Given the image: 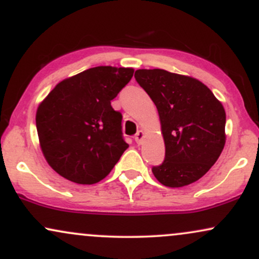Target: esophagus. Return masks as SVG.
<instances>
[{
  "instance_id": "1",
  "label": "esophagus",
  "mask_w": 259,
  "mask_h": 259,
  "mask_svg": "<svg viewBox=\"0 0 259 259\" xmlns=\"http://www.w3.org/2000/svg\"><path fill=\"white\" fill-rule=\"evenodd\" d=\"M144 136H145L144 132H142V130H139V132L136 133V135H135V141L140 145L142 142V139H144Z\"/></svg>"
}]
</instances>
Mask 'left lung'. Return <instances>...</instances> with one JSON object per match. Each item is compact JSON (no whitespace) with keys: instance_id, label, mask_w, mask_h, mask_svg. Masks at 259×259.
Listing matches in <instances>:
<instances>
[{"instance_id":"obj_1","label":"left lung","mask_w":259,"mask_h":259,"mask_svg":"<svg viewBox=\"0 0 259 259\" xmlns=\"http://www.w3.org/2000/svg\"><path fill=\"white\" fill-rule=\"evenodd\" d=\"M135 79L157 107L164 139V160L152 168L153 175L168 187L195 183L224 148V107L206 85L191 76L139 69Z\"/></svg>"}]
</instances>
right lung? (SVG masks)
<instances>
[{"label":"right lung","instance_id":"1","mask_svg":"<svg viewBox=\"0 0 259 259\" xmlns=\"http://www.w3.org/2000/svg\"><path fill=\"white\" fill-rule=\"evenodd\" d=\"M133 68L95 67L58 82L38 106L36 129L47 163L65 179L91 185L111 173L129 147L111 101Z\"/></svg>","mask_w":259,"mask_h":259}]
</instances>
